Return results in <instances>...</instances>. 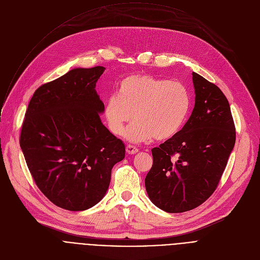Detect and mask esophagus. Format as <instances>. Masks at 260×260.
I'll return each instance as SVG.
<instances>
[{"mask_svg":"<svg viewBox=\"0 0 260 260\" xmlns=\"http://www.w3.org/2000/svg\"><path fill=\"white\" fill-rule=\"evenodd\" d=\"M126 152L128 154H136L139 152V149L137 147H135L134 145H127L126 146Z\"/></svg>","mask_w":260,"mask_h":260,"instance_id":"1","label":"esophagus"}]
</instances>
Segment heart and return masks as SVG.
I'll return each instance as SVG.
<instances>
[{
  "label": "heart",
  "mask_w": 260,
  "mask_h": 260,
  "mask_svg": "<svg viewBox=\"0 0 260 260\" xmlns=\"http://www.w3.org/2000/svg\"><path fill=\"white\" fill-rule=\"evenodd\" d=\"M190 98L187 88L178 81L151 75H129L119 84L118 95H111L104 108V117L111 134L135 143L152 138L166 141L176 136L187 118Z\"/></svg>",
  "instance_id": "heart-1"
}]
</instances>
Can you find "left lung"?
Wrapping results in <instances>:
<instances>
[{"label": "left lung", "instance_id": "obj_1", "mask_svg": "<svg viewBox=\"0 0 260 260\" xmlns=\"http://www.w3.org/2000/svg\"><path fill=\"white\" fill-rule=\"evenodd\" d=\"M196 104L179 133L152 148L145 178L151 202L168 213L190 211L216 190L236 143V126L224 93L192 72Z\"/></svg>", "mask_w": 260, "mask_h": 260}]
</instances>
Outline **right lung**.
Listing matches in <instances>:
<instances>
[{"instance_id": "right-lung-1", "label": "right lung", "mask_w": 260, "mask_h": 260, "mask_svg": "<svg viewBox=\"0 0 260 260\" xmlns=\"http://www.w3.org/2000/svg\"><path fill=\"white\" fill-rule=\"evenodd\" d=\"M105 68L74 69L32 94L19 144L29 173L55 206L83 211L105 196L125 146L102 123L95 83Z\"/></svg>"}]
</instances>
